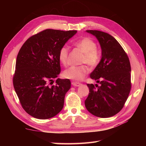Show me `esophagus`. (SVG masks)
<instances>
[{"mask_svg": "<svg viewBox=\"0 0 146 146\" xmlns=\"http://www.w3.org/2000/svg\"><path fill=\"white\" fill-rule=\"evenodd\" d=\"M72 85L74 86H80L82 84L80 83H78V82H72Z\"/></svg>", "mask_w": 146, "mask_h": 146, "instance_id": "obj_1", "label": "esophagus"}]
</instances>
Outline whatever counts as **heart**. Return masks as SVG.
<instances>
[{
	"label": "heart",
	"mask_w": 146,
	"mask_h": 146,
	"mask_svg": "<svg viewBox=\"0 0 146 146\" xmlns=\"http://www.w3.org/2000/svg\"><path fill=\"white\" fill-rule=\"evenodd\" d=\"M74 45L84 54L82 63H86L91 67H94L99 64L101 58V52L96 48V43L93 39L89 37L83 38L75 41ZM69 51V48L66 45L62 46L60 49L58 58L63 65H66L68 63ZM88 71V68L85 65L70 66L64 70V76L71 80L80 81L85 78Z\"/></svg>",
	"instance_id": "1"
}]
</instances>
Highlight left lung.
<instances>
[{
	"mask_svg": "<svg viewBox=\"0 0 146 146\" xmlns=\"http://www.w3.org/2000/svg\"><path fill=\"white\" fill-rule=\"evenodd\" d=\"M98 39L102 50L100 62L90 78L100 84H87L90 93L86 108L93 115L110 117L121 111L131 89V66L122 46L111 35L98 30H86Z\"/></svg>",
	"mask_w": 146,
	"mask_h": 146,
	"instance_id": "left-lung-1",
	"label": "left lung"
}]
</instances>
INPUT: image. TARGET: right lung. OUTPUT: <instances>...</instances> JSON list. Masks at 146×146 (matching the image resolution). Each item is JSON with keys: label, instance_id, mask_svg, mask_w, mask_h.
I'll list each match as a JSON object with an SVG mask.
<instances>
[{"label": "right lung", "instance_id": "add662e5", "mask_svg": "<svg viewBox=\"0 0 146 146\" xmlns=\"http://www.w3.org/2000/svg\"><path fill=\"white\" fill-rule=\"evenodd\" d=\"M77 32L47 29L31 36L21 48L13 86L22 107L32 117L49 119L62 110L70 81L57 78L55 85L49 83L61 72L60 49Z\"/></svg>", "mask_w": 146, "mask_h": 146}]
</instances>
